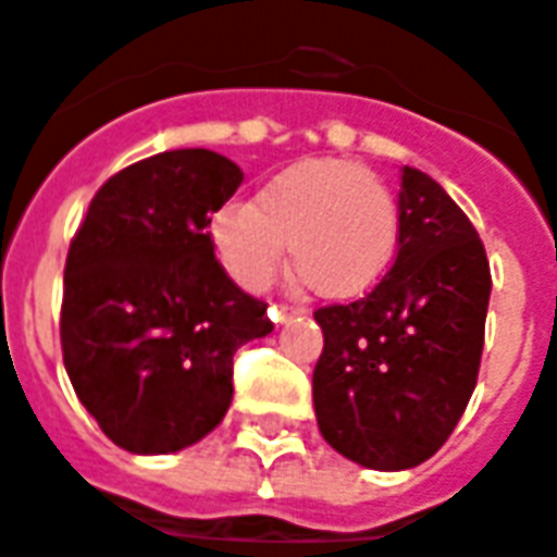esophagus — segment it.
Returning <instances> with one entry per match:
<instances>
[{
  "label": "esophagus",
  "mask_w": 557,
  "mask_h": 557,
  "mask_svg": "<svg viewBox=\"0 0 557 557\" xmlns=\"http://www.w3.org/2000/svg\"><path fill=\"white\" fill-rule=\"evenodd\" d=\"M268 315H271V321H274V324H289L292 319L304 315V310H300V307H289V304H283V307H271V310H268Z\"/></svg>",
  "instance_id": "obj_1"
}]
</instances>
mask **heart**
Listing matches in <instances>:
<instances>
[{
  "label": "heart",
  "instance_id": "1",
  "mask_svg": "<svg viewBox=\"0 0 557 557\" xmlns=\"http://www.w3.org/2000/svg\"><path fill=\"white\" fill-rule=\"evenodd\" d=\"M401 236L393 191L362 164L310 159L212 218V245L238 286L265 289L286 262L321 298L351 300L389 271Z\"/></svg>",
  "mask_w": 557,
  "mask_h": 557
}]
</instances>
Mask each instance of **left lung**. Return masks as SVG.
<instances>
[{
  "label": "left lung",
  "instance_id": "left-lung-1",
  "mask_svg": "<svg viewBox=\"0 0 557 557\" xmlns=\"http://www.w3.org/2000/svg\"><path fill=\"white\" fill-rule=\"evenodd\" d=\"M398 257L366 298L315 312L321 436L377 472L425 463L467 410L481 366L490 262L446 188L401 168Z\"/></svg>",
  "mask_w": 557,
  "mask_h": 557
}]
</instances>
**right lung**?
<instances>
[{
    "label": "right lung",
    "mask_w": 557,
    "mask_h": 557,
    "mask_svg": "<svg viewBox=\"0 0 557 557\" xmlns=\"http://www.w3.org/2000/svg\"><path fill=\"white\" fill-rule=\"evenodd\" d=\"M238 185L221 152H159L102 185L70 245L64 369L102 434L132 455H171L215 431L233 401V354L274 331L209 238Z\"/></svg>",
    "instance_id": "add662e5"
}]
</instances>
